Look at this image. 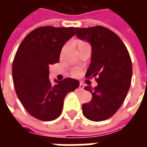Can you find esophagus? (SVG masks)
<instances>
[{
	"label": "esophagus",
	"instance_id": "34e87169",
	"mask_svg": "<svg viewBox=\"0 0 147 147\" xmlns=\"http://www.w3.org/2000/svg\"><path fill=\"white\" fill-rule=\"evenodd\" d=\"M83 87H84V86H83V84L82 83H80V86H79V88H80V90H83Z\"/></svg>",
	"mask_w": 147,
	"mask_h": 147
}]
</instances>
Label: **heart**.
<instances>
[{
  "label": "heart",
  "mask_w": 147,
  "mask_h": 147,
  "mask_svg": "<svg viewBox=\"0 0 147 147\" xmlns=\"http://www.w3.org/2000/svg\"><path fill=\"white\" fill-rule=\"evenodd\" d=\"M85 44H87L86 42H83V41H77V45H78V47L80 48V47H81L82 45H85ZM71 75L75 77H78L80 76V75H81V73H82V70H81V68H80V67H75V68H73L72 70H71Z\"/></svg>",
  "instance_id": "obj_1"
}]
</instances>
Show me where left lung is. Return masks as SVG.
<instances>
[{"label":"left lung","mask_w":147,"mask_h":147,"mask_svg":"<svg viewBox=\"0 0 147 147\" xmlns=\"http://www.w3.org/2000/svg\"><path fill=\"white\" fill-rule=\"evenodd\" d=\"M75 29L79 38L91 45V62L86 77H94L98 83L94 88L90 85L84 87L92 94V99L83 105V113L92 121L107 120L122 105L131 86L132 64L129 53L119 36L106 27Z\"/></svg>","instance_id":"1"}]
</instances>
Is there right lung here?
Masks as SVG:
<instances>
[{
    "label": "right lung",
    "mask_w": 147,
    "mask_h": 147,
    "mask_svg": "<svg viewBox=\"0 0 147 147\" xmlns=\"http://www.w3.org/2000/svg\"><path fill=\"white\" fill-rule=\"evenodd\" d=\"M76 34L74 27H40L25 37L12 64L16 93L25 109L36 119L50 121L61 116L65 96L79 87L71 78L49 79V65L60 61L65 42Z\"/></svg>",
    "instance_id": "right-lung-1"
}]
</instances>
